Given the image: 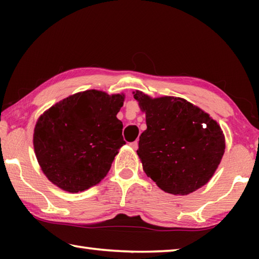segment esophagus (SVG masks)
<instances>
[{"mask_svg":"<svg viewBox=\"0 0 259 259\" xmlns=\"http://www.w3.org/2000/svg\"><path fill=\"white\" fill-rule=\"evenodd\" d=\"M129 145H130L131 148H133V150H137V148H138V142H133V143H130Z\"/></svg>","mask_w":259,"mask_h":259,"instance_id":"34e87169","label":"esophagus"}]
</instances>
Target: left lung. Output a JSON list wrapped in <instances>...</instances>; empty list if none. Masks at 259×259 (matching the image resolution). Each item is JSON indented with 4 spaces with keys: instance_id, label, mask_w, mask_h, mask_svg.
I'll return each instance as SVG.
<instances>
[{
    "instance_id": "8db88e82",
    "label": "left lung",
    "mask_w": 259,
    "mask_h": 259,
    "mask_svg": "<svg viewBox=\"0 0 259 259\" xmlns=\"http://www.w3.org/2000/svg\"><path fill=\"white\" fill-rule=\"evenodd\" d=\"M146 114L137 154L143 169L162 191L186 195L205 185L225 152L221 126L198 106L177 97L151 98L134 93Z\"/></svg>"
}]
</instances>
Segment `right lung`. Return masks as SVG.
<instances>
[{"label": "right lung", "mask_w": 259, "mask_h": 259, "mask_svg": "<svg viewBox=\"0 0 259 259\" xmlns=\"http://www.w3.org/2000/svg\"><path fill=\"white\" fill-rule=\"evenodd\" d=\"M124 95L87 90L69 96L38 117L34 151L42 171L64 191L77 193L98 184L125 142L116 114Z\"/></svg>", "instance_id": "1"}]
</instances>
